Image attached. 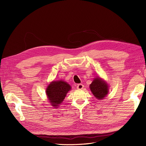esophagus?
Here are the masks:
<instances>
[{
    "label": "esophagus",
    "mask_w": 146,
    "mask_h": 146,
    "mask_svg": "<svg viewBox=\"0 0 146 146\" xmlns=\"http://www.w3.org/2000/svg\"><path fill=\"white\" fill-rule=\"evenodd\" d=\"M83 87H84V86L82 85V84H78V85H77V89H79V90L82 89L83 88Z\"/></svg>",
    "instance_id": "esophagus-1"
}]
</instances>
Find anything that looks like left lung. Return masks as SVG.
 Here are the masks:
<instances>
[{"mask_svg": "<svg viewBox=\"0 0 146 146\" xmlns=\"http://www.w3.org/2000/svg\"><path fill=\"white\" fill-rule=\"evenodd\" d=\"M89 87L93 95L99 100L103 99L108 94V85L101 78H95Z\"/></svg>", "mask_w": 146, "mask_h": 146, "instance_id": "8db88e82", "label": "left lung"}]
</instances>
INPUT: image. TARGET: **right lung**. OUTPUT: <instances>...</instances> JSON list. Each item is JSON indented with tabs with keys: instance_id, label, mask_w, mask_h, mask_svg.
Here are the masks:
<instances>
[{
	"instance_id": "obj_1",
	"label": "right lung",
	"mask_w": 146,
	"mask_h": 146,
	"mask_svg": "<svg viewBox=\"0 0 146 146\" xmlns=\"http://www.w3.org/2000/svg\"><path fill=\"white\" fill-rule=\"evenodd\" d=\"M71 88L70 85L64 81L51 82L46 89V94L51 105L54 108H58Z\"/></svg>"
}]
</instances>
